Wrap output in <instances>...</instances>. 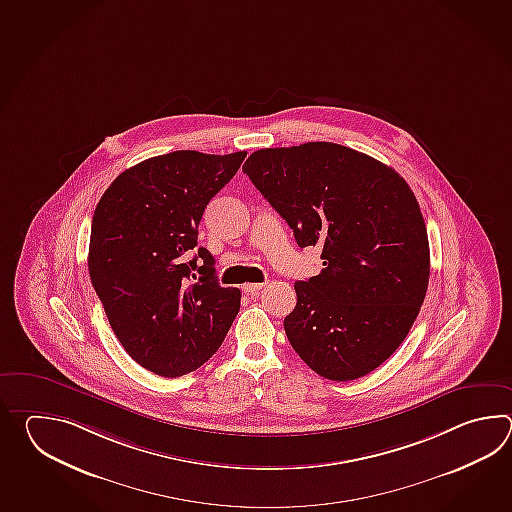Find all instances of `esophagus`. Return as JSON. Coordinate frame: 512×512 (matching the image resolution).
Masks as SVG:
<instances>
[{"label": "esophagus", "mask_w": 512, "mask_h": 512, "mask_svg": "<svg viewBox=\"0 0 512 512\" xmlns=\"http://www.w3.org/2000/svg\"><path fill=\"white\" fill-rule=\"evenodd\" d=\"M263 287H265V283H247V285H243V291L252 296H258Z\"/></svg>", "instance_id": "1"}]
</instances>
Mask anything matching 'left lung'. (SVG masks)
<instances>
[{
    "label": "left lung",
    "instance_id": "left-lung-1",
    "mask_svg": "<svg viewBox=\"0 0 512 512\" xmlns=\"http://www.w3.org/2000/svg\"><path fill=\"white\" fill-rule=\"evenodd\" d=\"M293 229L298 247L322 249L324 269L294 283L283 327L318 375L355 381L401 346L425 302V219L393 168L335 142L263 148L243 164Z\"/></svg>",
    "mask_w": 512,
    "mask_h": 512
}]
</instances>
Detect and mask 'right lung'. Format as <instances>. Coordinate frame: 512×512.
<instances>
[{
  "instance_id": "right-lung-1",
  "label": "right lung",
  "mask_w": 512,
  "mask_h": 512,
  "mask_svg": "<svg viewBox=\"0 0 512 512\" xmlns=\"http://www.w3.org/2000/svg\"><path fill=\"white\" fill-rule=\"evenodd\" d=\"M247 152L179 150L128 168L100 197L91 223L89 278L122 348L142 368L181 377L203 366L240 311L221 287L214 256L197 248L210 199Z\"/></svg>"
}]
</instances>
